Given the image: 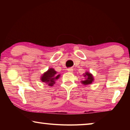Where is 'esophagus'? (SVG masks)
Masks as SVG:
<instances>
[{"label": "esophagus", "instance_id": "obj_1", "mask_svg": "<svg viewBox=\"0 0 130 130\" xmlns=\"http://www.w3.org/2000/svg\"><path fill=\"white\" fill-rule=\"evenodd\" d=\"M67 70H68V71L69 72H72L73 71V69H72V68H68Z\"/></svg>", "mask_w": 130, "mask_h": 130}]
</instances>
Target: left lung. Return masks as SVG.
<instances>
[{
	"label": "left lung",
	"instance_id": "1",
	"mask_svg": "<svg viewBox=\"0 0 130 130\" xmlns=\"http://www.w3.org/2000/svg\"><path fill=\"white\" fill-rule=\"evenodd\" d=\"M83 76L85 79L84 80L81 81V83L84 85H89L93 82L94 80L93 75L88 72H85V74H83Z\"/></svg>",
	"mask_w": 130,
	"mask_h": 130
}]
</instances>
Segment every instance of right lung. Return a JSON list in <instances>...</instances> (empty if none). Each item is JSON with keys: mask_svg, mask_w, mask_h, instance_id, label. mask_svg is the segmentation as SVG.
<instances>
[{"mask_svg": "<svg viewBox=\"0 0 130 130\" xmlns=\"http://www.w3.org/2000/svg\"><path fill=\"white\" fill-rule=\"evenodd\" d=\"M60 74H57V72L53 68H50L47 72L44 73L41 77V80L43 83H46L49 86L52 87L55 84V81L60 77Z\"/></svg>", "mask_w": 130, "mask_h": 130, "instance_id": "1", "label": "right lung"}]
</instances>
